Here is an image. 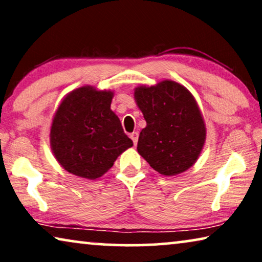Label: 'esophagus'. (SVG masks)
<instances>
[{
	"mask_svg": "<svg viewBox=\"0 0 262 262\" xmlns=\"http://www.w3.org/2000/svg\"><path fill=\"white\" fill-rule=\"evenodd\" d=\"M130 138L132 139V141H134L135 145L137 144V141H138V134H137V132H132V134L130 135Z\"/></svg>",
	"mask_w": 262,
	"mask_h": 262,
	"instance_id": "esophagus-1",
	"label": "esophagus"
}]
</instances>
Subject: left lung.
I'll return each instance as SVG.
<instances>
[{
  "label": "left lung",
  "mask_w": 262,
  "mask_h": 262,
  "mask_svg": "<svg viewBox=\"0 0 262 262\" xmlns=\"http://www.w3.org/2000/svg\"><path fill=\"white\" fill-rule=\"evenodd\" d=\"M135 100L146 121L138 138L139 155L167 177L191 168L203 150L206 128L188 89L166 80L151 87L139 85Z\"/></svg>",
  "instance_id": "left-lung-1"
}]
</instances>
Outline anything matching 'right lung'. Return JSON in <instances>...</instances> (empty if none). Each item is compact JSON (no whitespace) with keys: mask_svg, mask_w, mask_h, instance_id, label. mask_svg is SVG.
Listing matches in <instances>:
<instances>
[{"mask_svg":"<svg viewBox=\"0 0 262 262\" xmlns=\"http://www.w3.org/2000/svg\"><path fill=\"white\" fill-rule=\"evenodd\" d=\"M112 98L113 92L84 85L60 102L52 120L50 143L56 160L69 173L94 180L134 145L111 110Z\"/></svg>","mask_w":262,"mask_h":262,"instance_id":"add662e5","label":"right lung"}]
</instances>
